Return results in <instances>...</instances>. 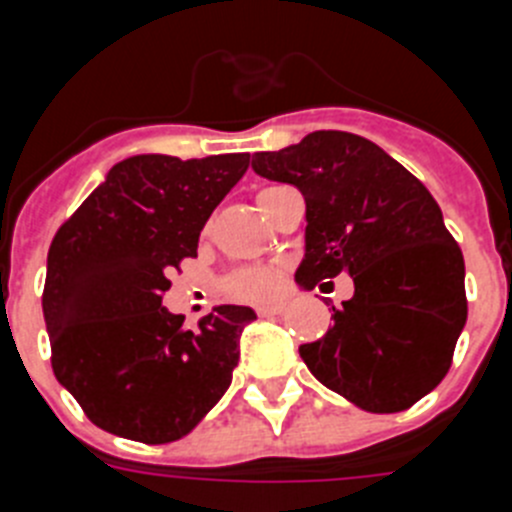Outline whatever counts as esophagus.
<instances>
[{"label":"esophagus","instance_id":"34e87169","mask_svg":"<svg viewBox=\"0 0 512 512\" xmlns=\"http://www.w3.org/2000/svg\"><path fill=\"white\" fill-rule=\"evenodd\" d=\"M261 318H274V315H282L287 310V302H266V305L256 307Z\"/></svg>","mask_w":512,"mask_h":512}]
</instances>
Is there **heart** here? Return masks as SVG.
Listing matches in <instances>:
<instances>
[{"label":"heart","instance_id":"obj_1","mask_svg":"<svg viewBox=\"0 0 512 512\" xmlns=\"http://www.w3.org/2000/svg\"><path fill=\"white\" fill-rule=\"evenodd\" d=\"M233 287L235 292L243 297H264L274 289V274L264 269L246 271V274H241V277L235 279Z\"/></svg>","mask_w":512,"mask_h":512}]
</instances>
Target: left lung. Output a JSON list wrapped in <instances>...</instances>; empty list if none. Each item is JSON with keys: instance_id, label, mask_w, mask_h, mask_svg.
Masks as SVG:
<instances>
[{"instance_id": "obj_1", "label": "left lung", "mask_w": 512, "mask_h": 512, "mask_svg": "<svg viewBox=\"0 0 512 512\" xmlns=\"http://www.w3.org/2000/svg\"><path fill=\"white\" fill-rule=\"evenodd\" d=\"M251 169L305 197L300 289L348 274L354 297L300 346L312 377L369 413H400L446 377L464 323V256L431 192L377 143L318 130Z\"/></svg>"}]
</instances>
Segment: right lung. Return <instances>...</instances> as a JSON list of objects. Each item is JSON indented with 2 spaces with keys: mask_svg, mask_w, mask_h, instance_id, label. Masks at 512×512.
<instances>
[{
  "mask_svg": "<svg viewBox=\"0 0 512 512\" xmlns=\"http://www.w3.org/2000/svg\"><path fill=\"white\" fill-rule=\"evenodd\" d=\"M246 169L248 153L130 156L58 228L43 289L53 374L102 431L176 441L230 387L256 312L220 305L187 330L161 295Z\"/></svg>",
  "mask_w": 512,
  "mask_h": 512,
  "instance_id": "obj_1",
  "label": "right lung"
}]
</instances>
